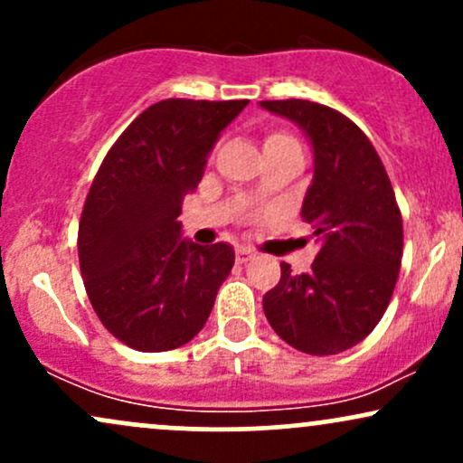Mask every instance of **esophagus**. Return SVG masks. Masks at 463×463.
<instances>
[{
    "mask_svg": "<svg viewBox=\"0 0 463 463\" xmlns=\"http://www.w3.org/2000/svg\"><path fill=\"white\" fill-rule=\"evenodd\" d=\"M235 257H237V263H248L250 259H254V252L250 248H237Z\"/></svg>",
    "mask_w": 463,
    "mask_h": 463,
    "instance_id": "obj_1",
    "label": "esophagus"
}]
</instances>
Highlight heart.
Masks as SVG:
<instances>
[{
    "mask_svg": "<svg viewBox=\"0 0 463 463\" xmlns=\"http://www.w3.org/2000/svg\"><path fill=\"white\" fill-rule=\"evenodd\" d=\"M265 147H280V146H298V141L294 139L291 135H287V132H268L265 135V141H263Z\"/></svg>",
    "mask_w": 463,
    "mask_h": 463,
    "instance_id": "heart-1",
    "label": "heart"
}]
</instances>
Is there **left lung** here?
<instances>
[{
  "label": "left lung",
  "mask_w": 463,
  "mask_h": 463,
  "mask_svg": "<svg viewBox=\"0 0 463 463\" xmlns=\"http://www.w3.org/2000/svg\"><path fill=\"white\" fill-rule=\"evenodd\" d=\"M311 139L316 167L302 202L320 252L307 274L280 263L263 296L269 326L307 354L357 346L390 305L402 259V215L379 154L354 121L309 99H265Z\"/></svg>",
  "instance_id": "obj_1"
}]
</instances>
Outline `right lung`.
<instances>
[{
  "mask_svg": "<svg viewBox=\"0 0 463 463\" xmlns=\"http://www.w3.org/2000/svg\"><path fill=\"white\" fill-rule=\"evenodd\" d=\"M246 106L163 99L121 132L99 165L80 217V272L99 322L126 346L174 350L209 320L235 250L180 239L178 215L220 132Z\"/></svg>",
  "mask_w": 463,
  "mask_h": 463,
  "instance_id": "add662e5",
  "label": "right lung"
}]
</instances>
